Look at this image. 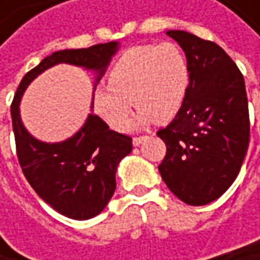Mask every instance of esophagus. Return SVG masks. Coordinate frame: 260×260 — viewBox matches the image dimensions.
<instances>
[{
	"label": "esophagus",
	"mask_w": 260,
	"mask_h": 260,
	"mask_svg": "<svg viewBox=\"0 0 260 260\" xmlns=\"http://www.w3.org/2000/svg\"><path fill=\"white\" fill-rule=\"evenodd\" d=\"M144 138H146L144 135H140V137H134V138H132V144H134V146H140V144H141V141H143Z\"/></svg>",
	"instance_id": "esophagus-1"
}]
</instances>
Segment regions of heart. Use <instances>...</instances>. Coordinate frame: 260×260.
Segmentation results:
<instances>
[{"label":"heart","mask_w":260,"mask_h":260,"mask_svg":"<svg viewBox=\"0 0 260 260\" xmlns=\"http://www.w3.org/2000/svg\"><path fill=\"white\" fill-rule=\"evenodd\" d=\"M108 85L94 91V110L113 129L129 120L132 102L140 125L167 123L179 113L189 85V64L176 43L137 45L123 51L107 74Z\"/></svg>","instance_id":"heart-1"}]
</instances>
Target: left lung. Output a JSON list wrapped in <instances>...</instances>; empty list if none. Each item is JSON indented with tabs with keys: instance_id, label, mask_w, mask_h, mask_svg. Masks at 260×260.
<instances>
[{
	"instance_id": "left-lung-1",
	"label": "left lung",
	"mask_w": 260,
	"mask_h": 260,
	"mask_svg": "<svg viewBox=\"0 0 260 260\" xmlns=\"http://www.w3.org/2000/svg\"><path fill=\"white\" fill-rule=\"evenodd\" d=\"M167 36L183 49L189 85L173 122L156 135L167 146L158 166L162 181L182 202H214L236 179L250 141L245 82L221 46L191 32Z\"/></svg>"
}]
</instances>
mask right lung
<instances>
[{
    "instance_id": "obj_1",
    "label": "right lung",
    "mask_w": 260,
    "mask_h": 260,
    "mask_svg": "<svg viewBox=\"0 0 260 260\" xmlns=\"http://www.w3.org/2000/svg\"><path fill=\"white\" fill-rule=\"evenodd\" d=\"M117 48V42H110L51 54L22 78L12 102L16 153L24 176L40 199L68 218L88 220L104 211L116 189L117 166L132 150V138L88 114L74 137L61 143H43L25 129L19 102L28 84L58 63L96 71L98 82Z\"/></svg>"
}]
</instances>
